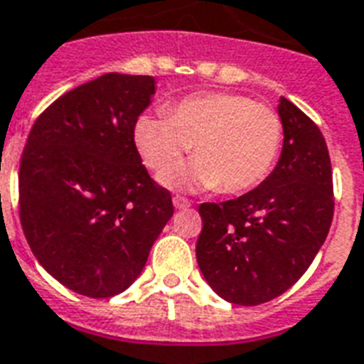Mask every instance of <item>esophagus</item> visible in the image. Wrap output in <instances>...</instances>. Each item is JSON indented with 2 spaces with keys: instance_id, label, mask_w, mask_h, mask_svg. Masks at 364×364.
I'll return each mask as SVG.
<instances>
[{
  "instance_id": "1",
  "label": "esophagus",
  "mask_w": 364,
  "mask_h": 364,
  "mask_svg": "<svg viewBox=\"0 0 364 364\" xmlns=\"http://www.w3.org/2000/svg\"><path fill=\"white\" fill-rule=\"evenodd\" d=\"M173 206H176V210H187V208H191V200L183 198V196H173Z\"/></svg>"
}]
</instances>
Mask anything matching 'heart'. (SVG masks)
I'll return each instance as SVG.
<instances>
[{"mask_svg": "<svg viewBox=\"0 0 364 364\" xmlns=\"http://www.w3.org/2000/svg\"><path fill=\"white\" fill-rule=\"evenodd\" d=\"M281 116L238 93H200L183 99L168 116L141 114L133 143L149 170L164 173L193 146L187 166L162 176L176 188H218L238 194L267 179L281 154Z\"/></svg>", "mask_w": 364, "mask_h": 364, "instance_id": "heart-1", "label": "heart"}]
</instances>
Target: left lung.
<instances>
[{"mask_svg": "<svg viewBox=\"0 0 364 364\" xmlns=\"http://www.w3.org/2000/svg\"><path fill=\"white\" fill-rule=\"evenodd\" d=\"M282 152L254 191L198 208L196 262L218 296L259 305L287 292L328 235L334 188L328 146L317 124L281 97Z\"/></svg>", "mask_w": 364, "mask_h": 364, "instance_id": "1", "label": "left lung"}]
</instances>
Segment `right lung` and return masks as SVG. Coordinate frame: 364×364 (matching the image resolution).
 Masks as SVG:
<instances>
[{
  "instance_id": "right-lung-1",
  "label": "right lung",
  "mask_w": 364,
  "mask_h": 364,
  "mask_svg": "<svg viewBox=\"0 0 364 364\" xmlns=\"http://www.w3.org/2000/svg\"><path fill=\"white\" fill-rule=\"evenodd\" d=\"M154 91L152 76L118 72L77 85L41 112L22 151L24 237L47 273L87 298L133 284L173 215L133 143Z\"/></svg>"
}]
</instances>
